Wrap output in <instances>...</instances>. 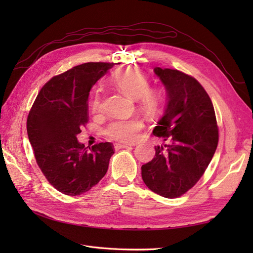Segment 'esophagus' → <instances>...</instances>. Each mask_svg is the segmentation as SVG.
Wrapping results in <instances>:
<instances>
[{
  "instance_id": "34e87169",
  "label": "esophagus",
  "mask_w": 253,
  "mask_h": 253,
  "mask_svg": "<svg viewBox=\"0 0 253 253\" xmlns=\"http://www.w3.org/2000/svg\"><path fill=\"white\" fill-rule=\"evenodd\" d=\"M133 147L132 144H127V143H115L114 148L115 150H120V149H126V148H131Z\"/></svg>"
}]
</instances>
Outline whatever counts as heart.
I'll list each match as a JSON object with an SVG mask.
<instances>
[{"label": "heart", "mask_w": 253, "mask_h": 253, "mask_svg": "<svg viewBox=\"0 0 253 253\" xmlns=\"http://www.w3.org/2000/svg\"><path fill=\"white\" fill-rule=\"evenodd\" d=\"M115 83L117 87L129 98L139 99L145 106L154 105L159 94L156 90L148 89L149 82L138 71L126 68L115 75ZM101 100L98 95L90 103V109L94 113L101 111ZM143 126L142 121L138 118L121 119L113 121L105 129V135L111 139L122 142H132L139 138V132Z\"/></svg>", "instance_id": "obj_1"}]
</instances>
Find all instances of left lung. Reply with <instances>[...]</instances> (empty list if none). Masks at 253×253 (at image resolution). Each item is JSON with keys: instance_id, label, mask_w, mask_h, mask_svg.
<instances>
[{"instance_id": "8db88e82", "label": "left lung", "mask_w": 253, "mask_h": 253, "mask_svg": "<svg viewBox=\"0 0 253 253\" xmlns=\"http://www.w3.org/2000/svg\"><path fill=\"white\" fill-rule=\"evenodd\" d=\"M166 88L167 105L153 134L166 143L141 167L151 191L175 198L192 188L205 173L218 143L215 113L200 82L177 70L155 67Z\"/></svg>"}]
</instances>
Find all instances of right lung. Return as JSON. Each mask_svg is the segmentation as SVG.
I'll return each mask as SVG.
<instances>
[{
    "label": "right lung",
    "instance_id": "1",
    "mask_svg": "<svg viewBox=\"0 0 253 253\" xmlns=\"http://www.w3.org/2000/svg\"><path fill=\"white\" fill-rule=\"evenodd\" d=\"M114 63L88 62L55 76L41 88L27 118L37 164L50 185L76 196L90 190L108 171L111 142L85 148L77 139L88 121L90 88Z\"/></svg>",
    "mask_w": 253,
    "mask_h": 253
}]
</instances>
